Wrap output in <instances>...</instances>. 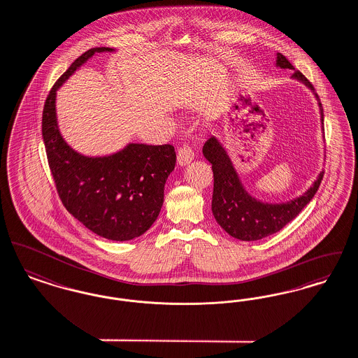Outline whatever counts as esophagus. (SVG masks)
Returning <instances> with one entry per match:
<instances>
[{"mask_svg":"<svg viewBox=\"0 0 358 358\" xmlns=\"http://www.w3.org/2000/svg\"><path fill=\"white\" fill-rule=\"evenodd\" d=\"M178 164L179 166H187L192 160H194V151L188 144H183L179 150H178Z\"/></svg>","mask_w":358,"mask_h":358,"instance_id":"1","label":"esophagus"}]
</instances>
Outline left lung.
Returning a JSON list of instances; mask_svg holds the SVG:
<instances>
[{"label": "left lung", "instance_id": "left-lung-1", "mask_svg": "<svg viewBox=\"0 0 358 358\" xmlns=\"http://www.w3.org/2000/svg\"><path fill=\"white\" fill-rule=\"evenodd\" d=\"M276 66L280 69L295 70L287 57L278 54ZM292 78L303 82L307 87L314 92L311 82L295 70ZM320 109V121L323 124V109L320 96L315 94ZM203 156L211 164L214 176V189L211 210L215 221L231 237L243 241H256L266 236H271L284 226L291 222L307 203L314 198L318 191L323 173L320 172L318 179L301 196L289 201L287 203H263L250 196L245 189L237 172L229 159L225 148L220 144L215 137L208 138L203 145Z\"/></svg>", "mask_w": 358, "mask_h": 358}]
</instances>
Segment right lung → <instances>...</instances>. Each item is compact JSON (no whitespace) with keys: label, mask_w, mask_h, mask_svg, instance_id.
<instances>
[{"label":"right lung","mask_w":358,"mask_h":358,"mask_svg":"<svg viewBox=\"0 0 358 358\" xmlns=\"http://www.w3.org/2000/svg\"><path fill=\"white\" fill-rule=\"evenodd\" d=\"M106 51L113 50L86 51L57 79L44 103L41 133L57 194L67 211L103 238L129 241L144 234L160 213L164 185L176 163L175 148L129 144L110 156L89 157L74 151L57 127V89L95 52Z\"/></svg>","instance_id":"1"}]
</instances>
